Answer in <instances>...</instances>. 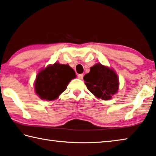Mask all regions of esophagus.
Masks as SVG:
<instances>
[{
  "label": "esophagus",
  "instance_id": "34e87169",
  "mask_svg": "<svg viewBox=\"0 0 156 156\" xmlns=\"http://www.w3.org/2000/svg\"><path fill=\"white\" fill-rule=\"evenodd\" d=\"M77 77L79 79H80V80H83V74H79L77 75Z\"/></svg>",
  "mask_w": 156,
  "mask_h": 156
}]
</instances>
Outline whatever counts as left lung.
<instances>
[{"instance_id": "obj_1", "label": "left lung", "mask_w": 156, "mask_h": 156, "mask_svg": "<svg viewBox=\"0 0 156 156\" xmlns=\"http://www.w3.org/2000/svg\"><path fill=\"white\" fill-rule=\"evenodd\" d=\"M83 80L88 90L102 100H110L118 92L119 82L116 72L101 63L91 67Z\"/></svg>"}]
</instances>
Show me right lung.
Returning <instances> with one entry per match:
<instances>
[{
	"mask_svg": "<svg viewBox=\"0 0 156 156\" xmlns=\"http://www.w3.org/2000/svg\"><path fill=\"white\" fill-rule=\"evenodd\" d=\"M76 77L75 72L68 65L55 63L40 70L36 76L35 90L42 100L51 101L58 98Z\"/></svg>",
	"mask_w": 156,
	"mask_h": 156,
	"instance_id": "1",
	"label": "right lung"
}]
</instances>
